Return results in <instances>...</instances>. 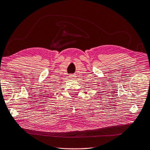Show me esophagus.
<instances>
[{
    "label": "esophagus",
    "mask_w": 150,
    "mask_h": 150,
    "mask_svg": "<svg viewBox=\"0 0 150 150\" xmlns=\"http://www.w3.org/2000/svg\"><path fill=\"white\" fill-rule=\"evenodd\" d=\"M75 77H76V76H75L74 75H71L69 76V78L71 79H74L75 78Z\"/></svg>",
    "instance_id": "obj_1"
}]
</instances>
